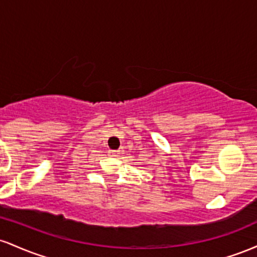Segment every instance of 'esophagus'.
Instances as JSON below:
<instances>
[{"label": "esophagus", "instance_id": "1", "mask_svg": "<svg viewBox=\"0 0 257 257\" xmlns=\"http://www.w3.org/2000/svg\"><path fill=\"white\" fill-rule=\"evenodd\" d=\"M108 156H110V157H118L119 151H117V150H110V151H108Z\"/></svg>", "mask_w": 257, "mask_h": 257}]
</instances>
